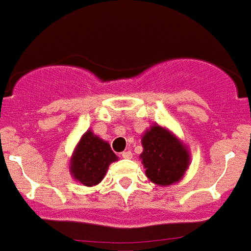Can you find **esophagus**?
I'll use <instances>...</instances> for the list:
<instances>
[{
	"instance_id": "obj_1",
	"label": "esophagus",
	"mask_w": 251,
	"mask_h": 251,
	"mask_svg": "<svg viewBox=\"0 0 251 251\" xmlns=\"http://www.w3.org/2000/svg\"><path fill=\"white\" fill-rule=\"evenodd\" d=\"M122 158L131 159L132 158V152L131 151H124V152H122Z\"/></svg>"
}]
</instances>
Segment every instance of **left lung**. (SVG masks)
<instances>
[{"label":"left lung","instance_id":"1","mask_svg":"<svg viewBox=\"0 0 251 251\" xmlns=\"http://www.w3.org/2000/svg\"><path fill=\"white\" fill-rule=\"evenodd\" d=\"M142 146L143 152L139 158L152 183L167 187L183 179L191 163V153L175 133L159 124H152L144 131Z\"/></svg>","mask_w":251,"mask_h":251}]
</instances>
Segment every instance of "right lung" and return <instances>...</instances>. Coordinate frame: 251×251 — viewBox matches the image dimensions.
I'll list each match as a JSON object with an SVG mask.
<instances>
[{
	"instance_id": "1",
	"label": "right lung",
	"mask_w": 251,
	"mask_h": 251,
	"mask_svg": "<svg viewBox=\"0 0 251 251\" xmlns=\"http://www.w3.org/2000/svg\"><path fill=\"white\" fill-rule=\"evenodd\" d=\"M118 159L108 142L88 129L73 150L69 173L76 182L93 187L103 180L109 164Z\"/></svg>"
}]
</instances>
